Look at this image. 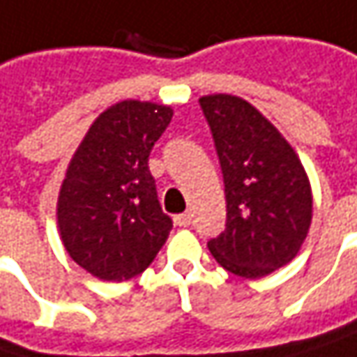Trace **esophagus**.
<instances>
[{"label":"esophagus","mask_w":357,"mask_h":357,"mask_svg":"<svg viewBox=\"0 0 357 357\" xmlns=\"http://www.w3.org/2000/svg\"><path fill=\"white\" fill-rule=\"evenodd\" d=\"M174 222H176L178 227H190V225H192V214H188V212L178 214V216H174Z\"/></svg>","instance_id":"34e87169"}]
</instances>
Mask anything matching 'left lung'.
I'll use <instances>...</instances> for the list:
<instances>
[{
  "mask_svg": "<svg viewBox=\"0 0 357 357\" xmlns=\"http://www.w3.org/2000/svg\"><path fill=\"white\" fill-rule=\"evenodd\" d=\"M222 169L227 225L208 241L231 274L264 278L290 264L312 218L307 172L274 124L229 93L200 98Z\"/></svg>",
  "mask_w": 357,
  "mask_h": 357,
  "instance_id": "left-lung-1",
  "label": "left lung"
}]
</instances>
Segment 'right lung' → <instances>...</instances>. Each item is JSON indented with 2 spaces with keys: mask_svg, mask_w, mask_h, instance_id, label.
I'll return each mask as SVG.
<instances>
[{
  "mask_svg": "<svg viewBox=\"0 0 357 357\" xmlns=\"http://www.w3.org/2000/svg\"><path fill=\"white\" fill-rule=\"evenodd\" d=\"M163 104L124 100L100 114L63 179L56 222L71 259L85 272L122 282L145 272L167 241L149 155L172 122Z\"/></svg>",
  "mask_w": 357,
  "mask_h": 357,
  "instance_id": "1",
  "label": "right lung"
}]
</instances>
